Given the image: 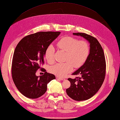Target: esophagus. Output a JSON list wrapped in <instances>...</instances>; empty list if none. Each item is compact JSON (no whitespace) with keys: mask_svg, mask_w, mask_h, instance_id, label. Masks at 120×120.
<instances>
[{"mask_svg":"<svg viewBox=\"0 0 120 120\" xmlns=\"http://www.w3.org/2000/svg\"><path fill=\"white\" fill-rule=\"evenodd\" d=\"M56 78L57 79H60V80H61V81H64L65 79L64 78H62V77H58V76H56Z\"/></svg>","mask_w":120,"mask_h":120,"instance_id":"34e87169","label":"esophagus"}]
</instances>
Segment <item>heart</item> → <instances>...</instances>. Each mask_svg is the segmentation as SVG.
Instances as JSON below:
<instances>
[{
	"label": "heart",
	"instance_id": "obj_1",
	"mask_svg": "<svg viewBox=\"0 0 120 120\" xmlns=\"http://www.w3.org/2000/svg\"><path fill=\"white\" fill-rule=\"evenodd\" d=\"M57 46L60 49L67 52L65 63L54 65L50 68V72L57 76L63 77L71 72L73 66L79 68L86 61L90 54V46L86 41H79L74 37L65 36L57 43ZM55 48L50 45L46 50L45 57L46 60L52 63L54 60Z\"/></svg>",
	"mask_w": 120,
	"mask_h": 120
}]
</instances>
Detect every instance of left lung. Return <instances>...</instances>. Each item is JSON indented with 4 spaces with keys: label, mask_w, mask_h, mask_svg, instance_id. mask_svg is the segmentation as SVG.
I'll return each instance as SVG.
<instances>
[{
    "label": "left lung",
    "mask_w": 120,
    "mask_h": 120,
    "mask_svg": "<svg viewBox=\"0 0 120 120\" xmlns=\"http://www.w3.org/2000/svg\"><path fill=\"white\" fill-rule=\"evenodd\" d=\"M73 34L83 37L90 43V54L86 61L72 74L80 77L68 79L71 86L66 90L71 98L81 101L92 98L101 87L105 76V59L102 46L95 37L82 33Z\"/></svg>",
    "instance_id": "8db88e82"
}]
</instances>
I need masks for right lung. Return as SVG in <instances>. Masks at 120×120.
Segmentation results:
<instances>
[{"instance_id": "add662e5", "label": "right lung", "mask_w": 120, "mask_h": 120, "mask_svg": "<svg viewBox=\"0 0 120 120\" xmlns=\"http://www.w3.org/2000/svg\"><path fill=\"white\" fill-rule=\"evenodd\" d=\"M60 33L38 32L24 37L17 45L12 58V77L19 91L26 97H41L47 91V84L55 79L54 74L47 72L39 76H36V73L44 64L48 46Z\"/></svg>"}]
</instances>
